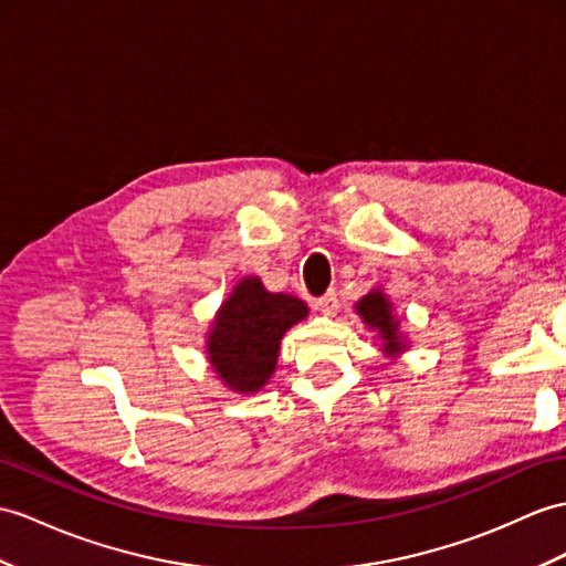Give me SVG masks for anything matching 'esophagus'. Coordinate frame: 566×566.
I'll return each instance as SVG.
<instances>
[{
    "instance_id": "obj_1",
    "label": "esophagus",
    "mask_w": 566,
    "mask_h": 566,
    "mask_svg": "<svg viewBox=\"0 0 566 566\" xmlns=\"http://www.w3.org/2000/svg\"><path fill=\"white\" fill-rule=\"evenodd\" d=\"M316 310H319L326 316H334L338 312V297H336V293L331 291L324 297H319V302H316Z\"/></svg>"
}]
</instances>
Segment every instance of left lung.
<instances>
[{"instance_id":"left-lung-1","label":"left lung","mask_w":566,"mask_h":566,"mask_svg":"<svg viewBox=\"0 0 566 566\" xmlns=\"http://www.w3.org/2000/svg\"><path fill=\"white\" fill-rule=\"evenodd\" d=\"M355 314L360 316L367 328L375 331L377 338L381 340L379 350L389 360H398L410 348V340L401 331V319L394 312V302L384 293L381 285H375L365 297L355 302Z\"/></svg>"}]
</instances>
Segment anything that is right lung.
Masks as SVG:
<instances>
[{"label": "right lung", "instance_id": "right-lung-1", "mask_svg": "<svg viewBox=\"0 0 566 566\" xmlns=\"http://www.w3.org/2000/svg\"><path fill=\"white\" fill-rule=\"evenodd\" d=\"M307 314L310 307L300 297L271 293L259 275H244L220 302L206 331V360L226 389L259 394L279 365L283 336Z\"/></svg>", "mask_w": 566, "mask_h": 566}]
</instances>
